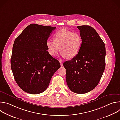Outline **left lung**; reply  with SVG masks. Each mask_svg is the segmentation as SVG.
<instances>
[{"mask_svg": "<svg viewBox=\"0 0 120 120\" xmlns=\"http://www.w3.org/2000/svg\"><path fill=\"white\" fill-rule=\"evenodd\" d=\"M55 29L54 26L32 24L14 41L11 69L16 82L26 93L37 94L44 92L60 67L59 61L47 51V39Z\"/></svg>", "mask_w": 120, "mask_h": 120, "instance_id": "obj_1", "label": "left lung"}]
</instances>
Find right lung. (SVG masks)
<instances>
[{"label": "right lung", "instance_id": "1", "mask_svg": "<svg viewBox=\"0 0 120 120\" xmlns=\"http://www.w3.org/2000/svg\"><path fill=\"white\" fill-rule=\"evenodd\" d=\"M82 44L78 54L65 62L66 80L73 92L82 94L90 92L98 85L105 66V43L95 30L89 26L77 27Z\"/></svg>", "mask_w": 120, "mask_h": 120}]
</instances>
